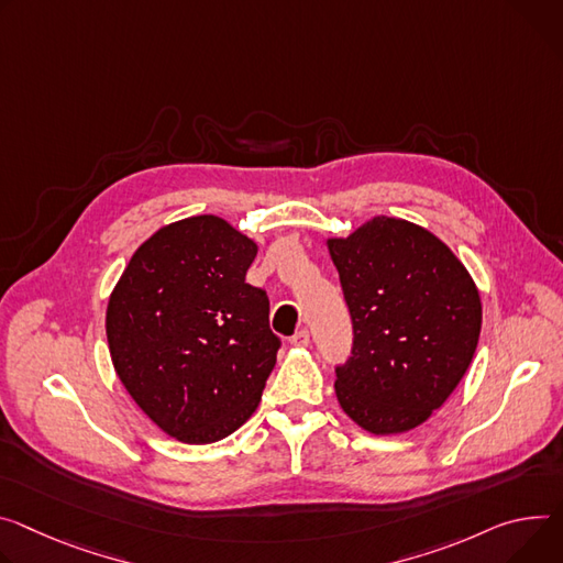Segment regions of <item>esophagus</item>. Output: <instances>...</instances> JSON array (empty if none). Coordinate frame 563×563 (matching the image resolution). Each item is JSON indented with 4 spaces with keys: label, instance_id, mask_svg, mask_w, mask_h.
<instances>
[{
    "label": "esophagus",
    "instance_id": "34e87169",
    "mask_svg": "<svg viewBox=\"0 0 563 563\" xmlns=\"http://www.w3.org/2000/svg\"><path fill=\"white\" fill-rule=\"evenodd\" d=\"M289 341H291V345H296V347L310 345V332H308V330H298Z\"/></svg>",
    "mask_w": 563,
    "mask_h": 563
}]
</instances>
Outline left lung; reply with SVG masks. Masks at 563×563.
<instances>
[{"instance_id": "8db88e82", "label": "left lung", "mask_w": 563, "mask_h": 563, "mask_svg": "<svg viewBox=\"0 0 563 563\" xmlns=\"http://www.w3.org/2000/svg\"><path fill=\"white\" fill-rule=\"evenodd\" d=\"M352 319L336 399L362 429L388 435L427 422L467 373L481 336L478 289L427 229L375 218L328 240Z\"/></svg>"}]
</instances>
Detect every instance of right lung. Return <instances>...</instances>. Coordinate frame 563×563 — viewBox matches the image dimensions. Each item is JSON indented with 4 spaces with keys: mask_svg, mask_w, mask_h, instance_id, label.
<instances>
[{
    "mask_svg": "<svg viewBox=\"0 0 563 563\" xmlns=\"http://www.w3.org/2000/svg\"><path fill=\"white\" fill-rule=\"evenodd\" d=\"M255 253L222 218L179 220L134 251L110 296L114 371L141 411L181 442L240 429L276 366L267 291L244 283Z\"/></svg>",
    "mask_w": 563,
    "mask_h": 563,
    "instance_id": "1",
    "label": "right lung"
}]
</instances>
